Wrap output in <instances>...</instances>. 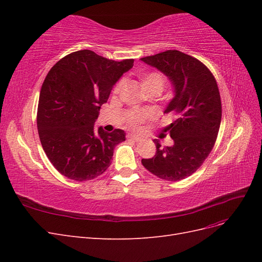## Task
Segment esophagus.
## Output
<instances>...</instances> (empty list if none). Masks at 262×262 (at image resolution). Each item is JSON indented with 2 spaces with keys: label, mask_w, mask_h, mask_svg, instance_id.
I'll use <instances>...</instances> for the list:
<instances>
[{
  "label": "esophagus",
  "mask_w": 262,
  "mask_h": 262,
  "mask_svg": "<svg viewBox=\"0 0 262 262\" xmlns=\"http://www.w3.org/2000/svg\"><path fill=\"white\" fill-rule=\"evenodd\" d=\"M128 140H131V141H134V142H139L140 141V139L138 138V137H136V136H128Z\"/></svg>",
  "instance_id": "1"
}]
</instances>
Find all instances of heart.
I'll return each instance as SVG.
<instances>
[{"instance_id":"1","label":"heart","mask_w":262,"mask_h":262,"mask_svg":"<svg viewBox=\"0 0 262 262\" xmlns=\"http://www.w3.org/2000/svg\"><path fill=\"white\" fill-rule=\"evenodd\" d=\"M140 78V83L142 85V87L148 93L152 91H156L158 93H161L164 89V86L166 84V77L163 73L160 72H147V73H142L139 75ZM125 85V81L120 80L119 81L115 89H114V93L116 95L120 94L122 92V90L124 89ZM149 114L146 112H132L129 114L128 118H126V122L129 123V125L136 128L140 123H142L143 121H145L146 119L149 118Z\"/></svg>"}]
</instances>
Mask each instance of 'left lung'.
I'll return each mask as SVG.
<instances>
[{
  "label": "left lung",
  "mask_w": 262,
  "mask_h": 262,
  "mask_svg": "<svg viewBox=\"0 0 262 262\" xmlns=\"http://www.w3.org/2000/svg\"><path fill=\"white\" fill-rule=\"evenodd\" d=\"M169 78L175 96L165 114L175 117L169 126L173 145L162 146L143 158L142 165L164 180L178 181L200 167L215 144L222 118L219 87L211 71L201 61L178 50H167L141 59Z\"/></svg>",
  "instance_id": "1"
}]
</instances>
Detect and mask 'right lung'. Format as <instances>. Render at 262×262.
<instances>
[{
	"label": "right lung",
	"mask_w": 262,
	"mask_h": 262,
	"mask_svg": "<svg viewBox=\"0 0 262 262\" xmlns=\"http://www.w3.org/2000/svg\"><path fill=\"white\" fill-rule=\"evenodd\" d=\"M92 50L66 55L51 68L41 86L37 128L46 155L63 176L76 181L100 176L112 164L116 145L125 141L123 130L108 133L94 123L114 85L133 67Z\"/></svg>",
	"instance_id": "right-lung-1"
}]
</instances>
